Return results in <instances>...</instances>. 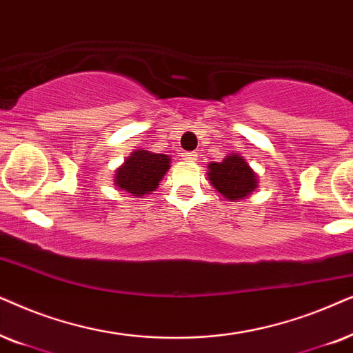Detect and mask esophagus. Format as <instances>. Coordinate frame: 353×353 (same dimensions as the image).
I'll return each mask as SVG.
<instances>
[{"instance_id": "34e87169", "label": "esophagus", "mask_w": 353, "mask_h": 353, "mask_svg": "<svg viewBox=\"0 0 353 353\" xmlns=\"http://www.w3.org/2000/svg\"><path fill=\"white\" fill-rule=\"evenodd\" d=\"M196 158H199L196 153H182V159L184 161H196Z\"/></svg>"}]
</instances>
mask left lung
Returning a JSON list of instances; mask_svg holds the SVG:
<instances>
[{
    "label": "left lung",
    "instance_id": "8db88e82",
    "mask_svg": "<svg viewBox=\"0 0 353 353\" xmlns=\"http://www.w3.org/2000/svg\"><path fill=\"white\" fill-rule=\"evenodd\" d=\"M208 181L216 192L229 201L252 195L258 187V176L241 153L228 154L223 161L208 164Z\"/></svg>",
    "mask_w": 353,
    "mask_h": 353
}]
</instances>
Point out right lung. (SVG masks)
Segmentation results:
<instances>
[{"label":"right lung","instance_id":"obj_1","mask_svg":"<svg viewBox=\"0 0 353 353\" xmlns=\"http://www.w3.org/2000/svg\"><path fill=\"white\" fill-rule=\"evenodd\" d=\"M171 158L163 153L148 150H135L124 163L116 169L114 185L134 199H143L158 189L159 181L171 166Z\"/></svg>","mask_w":353,"mask_h":353}]
</instances>
